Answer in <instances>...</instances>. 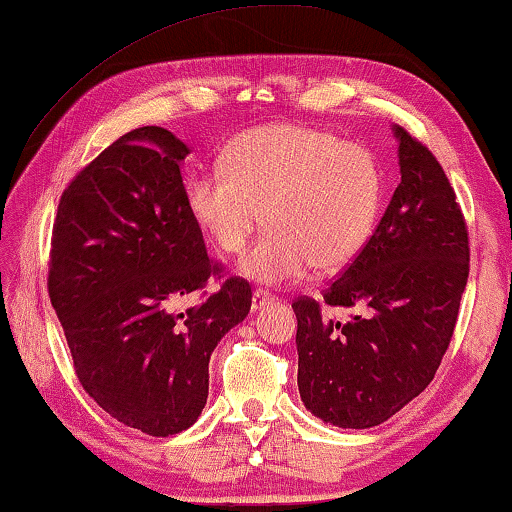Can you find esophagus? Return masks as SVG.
<instances>
[{"mask_svg": "<svg viewBox=\"0 0 512 512\" xmlns=\"http://www.w3.org/2000/svg\"><path fill=\"white\" fill-rule=\"evenodd\" d=\"M271 296L269 294H266V291H262V289H257L255 291V294H253V303H250V310H253V312H257V310H262V307L264 305H269L271 303Z\"/></svg>", "mask_w": 512, "mask_h": 512, "instance_id": "obj_1", "label": "esophagus"}]
</instances>
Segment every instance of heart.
Masks as SVG:
<instances>
[{
	"mask_svg": "<svg viewBox=\"0 0 512 512\" xmlns=\"http://www.w3.org/2000/svg\"><path fill=\"white\" fill-rule=\"evenodd\" d=\"M189 214L225 255H237L259 223L269 225L239 271L262 285L296 282L314 269H344L367 246L383 200L373 154L326 129L266 125L227 143L223 166L184 186Z\"/></svg>",
	"mask_w": 512,
	"mask_h": 512,
	"instance_id": "heart-1",
	"label": "heart"
}]
</instances>
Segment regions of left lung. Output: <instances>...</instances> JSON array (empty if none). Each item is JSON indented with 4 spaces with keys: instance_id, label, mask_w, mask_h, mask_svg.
<instances>
[{
    "instance_id": "obj_1",
    "label": "left lung",
    "mask_w": 512,
    "mask_h": 512,
    "mask_svg": "<svg viewBox=\"0 0 512 512\" xmlns=\"http://www.w3.org/2000/svg\"><path fill=\"white\" fill-rule=\"evenodd\" d=\"M401 182L362 253L323 294L353 307L321 319L312 298L294 305L298 392L323 424L371 428L431 383L449 348L469 275L465 218L431 150L392 125Z\"/></svg>"
}]
</instances>
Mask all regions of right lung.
Wrapping results in <instances>:
<instances>
[{
	"mask_svg": "<svg viewBox=\"0 0 512 512\" xmlns=\"http://www.w3.org/2000/svg\"><path fill=\"white\" fill-rule=\"evenodd\" d=\"M189 145L139 127L63 191L50 255V298L81 387L125 426L168 437L207 403L209 358L253 303L246 280L175 314L218 273L186 207Z\"/></svg>",
	"mask_w": 512,
	"mask_h": 512,
	"instance_id": "1",
	"label": "right lung"
}]
</instances>
